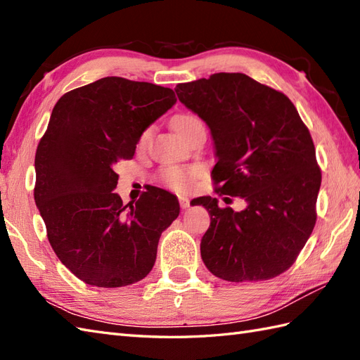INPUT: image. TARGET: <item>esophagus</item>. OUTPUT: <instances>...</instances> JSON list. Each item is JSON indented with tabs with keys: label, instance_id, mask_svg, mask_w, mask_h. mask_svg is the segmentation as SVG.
Masks as SVG:
<instances>
[{
	"label": "esophagus",
	"instance_id": "obj_1",
	"mask_svg": "<svg viewBox=\"0 0 360 360\" xmlns=\"http://www.w3.org/2000/svg\"><path fill=\"white\" fill-rule=\"evenodd\" d=\"M179 205L182 210H187V208L190 207V200L187 196H179Z\"/></svg>",
	"mask_w": 360,
	"mask_h": 360
}]
</instances>
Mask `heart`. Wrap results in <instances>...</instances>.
Here are the masks:
<instances>
[{
	"mask_svg": "<svg viewBox=\"0 0 360 360\" xmlns=\"http://www.w3.org/2000/svg\"><path fill=\"white\" fill-rule=\"evenodd\" d=\"M202 120L193 113H181L173 118V129L176 130L182 138H186L188 133L196 129L202 127ZM150 131L146 130L142 133L141 141L146 142L150 136ZM199 174L198 167H167L161 173V179L167 184V186L174 188V190H186L190 187V184Z\"/></svg>",
	"mask_w": 360,
	"mask_h": 360,
	"instance_id": "heart-1",
	"label": "heart"
}]
</instances>
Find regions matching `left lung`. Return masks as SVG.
<instances>
[{
  "label": "left lung",
  "instance_id": "1",
  "mask_svg": "<svg viewBox=\"0 0 360 360\" xmlns=\"http://www.w3.org/2000/svg\"><path fill=\"white\" fill-rule=\"evenodd\" d=\"M179 101L210 129L218 193L245 199L242 212L202 196L210 227L200 256L230 282L266 281L288 270L316 224L322 174L310 131L290 99L244 73L178 84Z\"/></svg>",
  "mask_w": 360,
  "mask_h": 360
}]
</instances>
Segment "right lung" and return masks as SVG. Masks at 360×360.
<instances>
[{
  "instance_id": "right-lung-1",
  "label": "right lung",
  "mask_w": 360,
  "mask_h": 360,
  "mask_svg": "<svg viewBox=\"0 0 360 360\" xmlns=\"http://www.w3.org/2000/svg\"><path fill=\"white\" fill-rule=\"evenodd\" d=\"M176 103L172 89L120 77L67 91L55 104L37 156L35 202L58 259L94 287L135 283L152 271L178 198L152 187L122 205L120 160H131L150 125Z\"/></svg>"
}]
</instances>
